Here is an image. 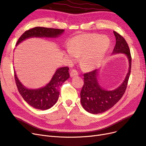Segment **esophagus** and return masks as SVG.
Segmentation results:
<instances>
[{"label": "esophagus", "instance_id": "esophagus-1", "mask_svg": "<svg viewBox=\"0 0 146 146\" xmlns=\"http://www.w3.org/2000/svg\"><path fill=\"white\" fill-rule=\"evenodd\" d=\"M78 75V72L77 70H75V69H72L71 71V72H70V76H71V77H74L75 76H76V75Z\"/></svg>", "mask_w": 146, "mask_h": 146}]
</instances>
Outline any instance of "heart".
Wrapping results in <instances>:
<instances>
[{
	"label": "heart",
	"mask_w": 146,
	"mask_h": 146,
	"mask_svg": "<svg viewBox=\"0 0 146 146\" xmlns=\"http://www.w3.org/2000/svg\"><path fill=\"white\" fill-rule=\"evenodd\" d=\"M109 44V40L106 36L100 37L97 34H80L70 40L64 55L72 61L81 56L82 66L92 69L101 62Z\"/></svg>",
	"instance_id": "heart-1"
}]
</instances>
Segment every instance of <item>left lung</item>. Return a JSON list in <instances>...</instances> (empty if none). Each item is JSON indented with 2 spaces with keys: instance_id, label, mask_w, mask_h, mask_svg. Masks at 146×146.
Here are the masks:
<instances>
[{
  "instance_id": "1",
  "label": "left lung",
  "mask_w": 146,
  "mask_h": 146,
  "mask_svg": "<svg viewBox=\"0 0 146 146\" xmlns=\"http://www.w3.org/2000/svg\"><path fill=\"white\" fill-rule=\"evenodd\" d=\"M116 44L112 54L123 53L129 59L128 73L123 83L113 90L103 89L97 80V69L84 74V84L80 92L81 103L87 112L97 114L109 110L121 98L126 90L132 64V57L128 44L121 35L113 31Z\"/></svg>"
}]
</instances>
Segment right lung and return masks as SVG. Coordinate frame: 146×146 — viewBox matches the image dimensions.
<instances>
[{
  "label": "right lung",
  "instance_id": "obj_1",
  "mask_svg": "<svg viewBox=\"0 0 146 146\" xmlns=\"http://www.w3.org/2000/svg\"><path fill=\"white\" fill-rule=\"evenodd\" d=\"M64 32V29L35 27L25 31L18 39L16 45L30 37H57ZM69 68H58L44 87L38 89L25 88L19 81L14 71V78L19 92L23 100L32 107L40 110H46L56 103L60 94V88L69 78Z\"/></svg>",
  "mask_w": 146,
  "mask_h": 146
}]
</instances>
